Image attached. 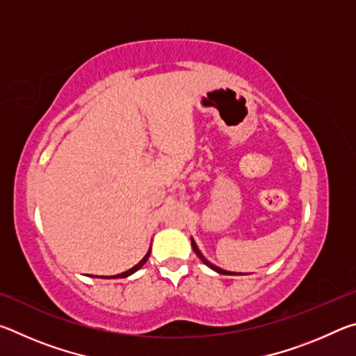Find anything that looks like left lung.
Masks as SVG:
<instances>
[{
    "mask_svg": "<svg viewBox=\"0 0 356 356\" xmlns=\"http://www.w3.org/2000/svg\"><path fill=\"white\" fill-rule=\"evenodd\" d=\"M191 248H193V251H195V252H196V256H197V257H200V259H201V261H202L204 264H206L209 268H212V270H215V272H216V273H220V275H236V273H234V272H226V270H222V268H220V267H216V265H213L212 262H209V261H207V259H206V257H204V254H202V252L200 251V248H197V245H196V242H195V240H193V238H191Z\"/></svg>",
    "mask_w": 356,
    "mask_h": 356,
    "instance_id": "obj_1",
    "label": "left lung"
}]
</instances>
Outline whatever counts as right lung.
<instances>
[{"instance_id": "right-lung-1", "label": "right lung", "mask_w": 356, "mask_h": 356, "mask_svg": "<svg viewBox=\"0 0 356 356\" xmlns=\"http://www.w3.org/2000/svg\"><path fill=\"white\" fill-rule=\"evenodd\" d=\"M149 256H150V248H149V251L146 252V256H144L140 262H138L135 267H131L130 270H127V272H124V273H119V275H114V276H94V275H89V276H94V278H105V280H116V278H127V276H130V275H134L135 272H138V270H140L144 264L147 262V259H149Z\"/></svg>"}]
</instances>
